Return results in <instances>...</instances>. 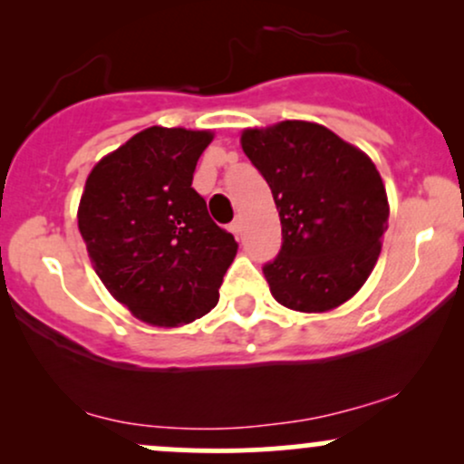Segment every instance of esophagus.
<instances>
[{
	"mask_svg": "<svg viewBox=\"0 0 464 464\" xmlns=\"http://www.w3.org/2000/svg\"><path fill=\"white\" fill-rule=\"evenodd\" d=\"M228 231H231L233 236H239V233H242V222H239L237 218H236V220H233L231 225H228Z\"/></svg>",
	"mask_w": 464,
	"mask_h": 464,
	"instance_id": "1",
	"label": "esophagus"
}]
</instances>
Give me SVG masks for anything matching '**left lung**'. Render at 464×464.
Returning <instances> with one entry per match:
<instances>
[{"mask_svg": "<svg viewBox=\"0 0 464 464\" xmlns=\"http://www.w3.org/2000/svg\"><path fill=\"white\" fill-rule=\"evenodd\" d=\"M242 150L279 211L284 242L264 264L273 296L296 312L343 305L369 279L388 228L375 163L324 126L299 120L244 130Z\"/></svg>", "mask_w": 464, "mask_h": 464, "instance_id": "1", "label": "left lung"}]
</instances>
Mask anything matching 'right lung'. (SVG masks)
Wrapping results in <instances>:
<instances>
[{"instance_id":"add662e5","label":"right lung","mask_w":464,"mask_h":464,"mask_svg":"<svg viewBox=\"0 0 464 464\" xmlns=\"http://www.w3.org/2000/svg\"><path fill=\"white\" fill-rule=\"evenodd\" d=\"M214 135L152 126L89 174L78 228L106 290L143 323L177 327L216 307L237 253L191 188Z\"/></svg>"}]
</instances>
